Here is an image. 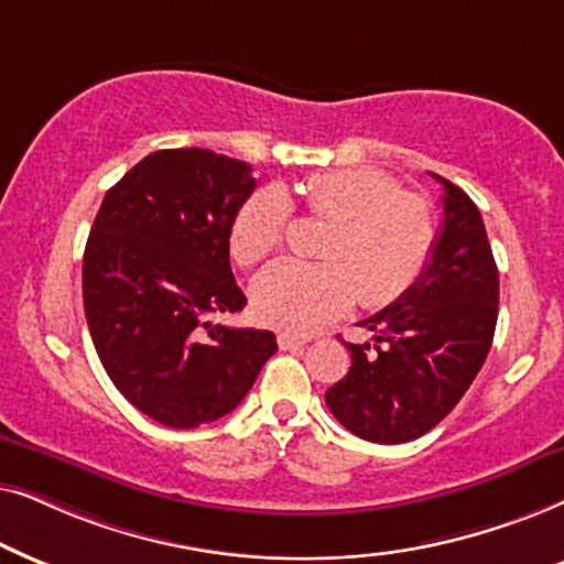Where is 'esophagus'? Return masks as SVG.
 Listing matches in <instances>:
<instances>
[{
  "instance_id": "34e87169",
  "label": "esophagus",
  "mask_w": 564,
  "mask_h": 564,
  "mask_svg": "<svg viewBox=\"0 0 564 564\" xmlns=\"http://www.w3.org/2000/svg\"><path fill=\"white\" fill-rule=\"evenodd\" d=\"M306 343H310V337H306V335H294V333H278V345H281V350H294V348H304Z\"/></svg>"
}]
</instances>
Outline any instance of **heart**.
<instances>
[{
	"label": "heart",
	"instance_id": "obj_1",
	"mask_svg": "<svg viewBox=\"0 0 564 564\" xmlns=\"http://www.w3.org/2000/svg\"><path fill=\"white\" fill-rule=\"evenodd\" d=\"M310 214L329 221L322 245L327 262L283 260L254 278L252 306L268 325L310 333L350 310L384 306L408 294L431 262L433 208L417 191L371 167L329 170L302 185ZM289 200L262 187L239 206L231 221V254L254 265L281 247L289 227Z\"/></svg>",
	"mask_w": 564,
	"mask_h": 564
}]
</instances>
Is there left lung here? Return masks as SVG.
Here are the masks:
<instances>
[{
    "label": "left lung",
    "instance_id": "left-lung-1",
    "mask_svg": "<svg viewBox=\"0 0 564 564\" xmlns=\"http://www.w3.org/2000/svg\"><path fill=\"white\" fill-rule=\"evenodd\" d=\"M431 262L408 294L369 319L373 343H345L350 371L329 387L333 415L373 444H408L456 408L490 352L498 265L475 200L446 177Z\"/></svg>",
    "mask_w": 564,
    "mask_h": 564
}]
</instances>
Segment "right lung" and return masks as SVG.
Segmentation results:
<instances>
[{"label": "right lung", "instance_id": "1", "mask_svg": "<svg viewBox=\"0 0 564 564\" xmlns=\"http://www.w3.org/2000/svg\"><path fill=\"white\" fill-rule=\"evenodd\" d=\"M252 167L208 149H162L105 193L82 262L95 350L118 392L167 427L214 423L278 350L268 329L206 322L242 312L231 221Z\"/></svg>", "mask_w": 564, "mask_h": 564}]
</instances>
